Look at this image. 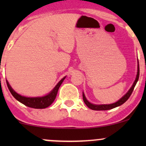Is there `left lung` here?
<instances>
[{
  "label": "left lung",
  "instance_id": "obj_1",
  "mask_svg": "<svg viewBox=\"0 0 146 146\" xmlns=\"http://www.w3.org/2000/svg\"><path fill=\"white\" fill-rule=\"evenodd\" d=\"M138 62V65H137V76L136 78H135V82H134L133 84L132 85V86L130 87V89L128 90V91L125 94L123 95V97L121 99L118 100V101L115 102L113 104H91L90 102H89L87 100V99L86 98V96H85L84 93L83 92V100L85 104H86L88 108H90L92 110H110V109H113L114 108H116L117 106H119L123 104V103H125L127 100H128V98H130V96L131 95L132 91H133L134 88H135V85L137 82H138L139 78V61H137Z\"/></svg>",
  "mask_w": 146,
  "mask_h": 146
}]
</instances>
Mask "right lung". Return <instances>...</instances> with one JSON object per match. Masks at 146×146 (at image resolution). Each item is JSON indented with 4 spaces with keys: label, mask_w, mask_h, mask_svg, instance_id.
I'll return each mask as SVG.
<instances>
[{
    "label": "right lung",
    "mask_w": 146,
    "mask_h": 146,
    "mask_svg": "<svg viewBox=\"0 0 146 146\" xmlns=\"http://www.w3.org/2000/svg\"><path fill=\"white\" fill-rule=\"evenodd\" d=\"M65 78H66V76L64 77L57 84V85L53 88V89L49 93H48L47 95L42 97H35V98L25 97L22 96L21 95H19L11 88V86L9 85L7 80V84L8 88H9L10 93H11V95L14 96V98L16 100H18V102H20L21 103L27 106L30 107V108L42 109V108H47L48 106H49L53 103L56 98L58 89H59L60 86H61L62 83L63 82Z\"/></svg>",
    "instance_id": "obj_1"
}]
</instances>
